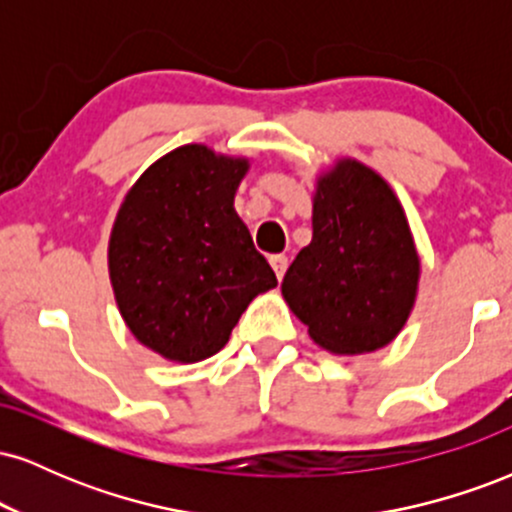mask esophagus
Wrapping results in <instances>:
<instances>
[{"label":"esophagus","mask_w":512,"mask_h":512,"mask_svg":"<svg viewBox=\"0 0 512 512\" xmlns=\"http://www.w3.org/2000/svg\"><path fill=\"white\" fill-rule=\"evenodd\" d=\"M269 264H272L274 274L279 276V279H284L286 267H289V257H286V255H272V257H269Z\"/></svg>","instance_id":"34e87169"}]
</instances>
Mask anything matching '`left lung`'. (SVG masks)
I'll list each match as a JSON object with an SVG mask.
<instances>
[{
	"instance_id": "left-lung-1",
	"label": "left lung",
	"mask_w": 512,
	"mask_h": 512,
	"mask_svg": "<svg viewBox=\"0 0 512 512\" xmlns=\"http://www.w3.org/2000/svg\"><path fill=\"white\" fill-rule=\"evenodd\" d=\"M419 286V255L395 192L358 161L317 180L313 240L281 281L310 337L332 354H366L404 327Z\"/></svg>"
}]
</instances>
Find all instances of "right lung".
<instances>
[{"mask_svg": "<svg viewBox=\"0 0 512 512\" xmlns=\"http://www.w3.org/2000/svg\"><path fill=\"white\" fill-rule=\"evenodd\" d=\"M245 173V158L180 146L117 211L108 250L115 301L134 337L170 361L214 356L252 298L276 286L233 209Z\"/></svg>", "mask_w": 512, "mask_h": 512, "instance_id": "right-lung-1", "label": "right lung"}]
</instances>
